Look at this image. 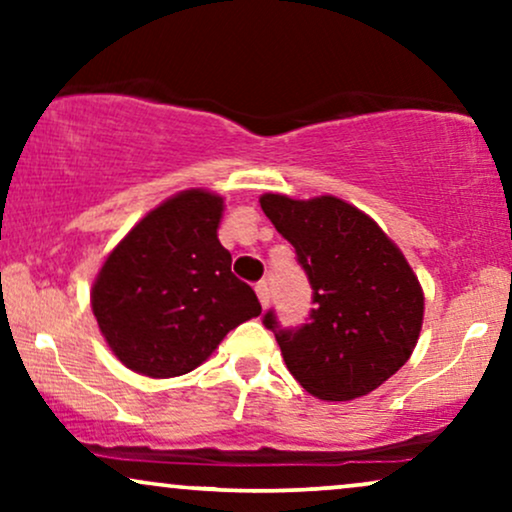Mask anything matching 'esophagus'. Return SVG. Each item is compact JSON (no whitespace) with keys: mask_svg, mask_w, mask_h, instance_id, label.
<instances>
[{"mask_svg":"<svg viewBox=\"0 0 512 512\" xmlns=\"http://www.w3.org/2000/svg\"><path fill=\"white\" fill-rule=\"evenodd\" d=\"M255 293H257V298H260L262 308H267V305H269V286H267V281H260V284L255 286Z\"/></svg>","mask_w":512,"mask_h":512,"instance_id":"obj_1","label":"esophagus"}]
</instances>
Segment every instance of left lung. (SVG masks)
Segmentation results:
<instances>
[{
  "mask_svg": "<svg viewBox=\"0 0 512 512\" xmlns=\"http://www.w3.org/2000/svg\"><path fill=\"white\" fill-rule=\"evenodd\" d=\"M260 207L313 286L315 308L301 330H279L264 315L286 368L317 399L368 395L414 354L424 325L419 276L395 240L344 199L264 192Z\"/></svg>",
  "mask_w": 512,
  "mask_h": 512,
  "instance_id": "left-lung-1",
  "label": "left lung"
}]
</instances>
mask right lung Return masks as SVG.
Instances as JSON below:
<instances>
[{
	"mask_svg": "<svg viewBox=\"0 0 512 512\" xmlns=\"http://www.w3.org/2000/svg\"><path fill=\"white\" fill-rule=\"evenodd\" d=\"M223 197L190 187L142 216L108 252L91 286L98 330L122 366L146 378L185 375L228 332L262 313L221 245Z\"/></svg>",
	"mask_w": 512,
	"mask_h": 512,
	"instance_id": "1",
	"label": "right lung"
}]
</instances>
